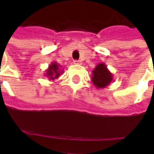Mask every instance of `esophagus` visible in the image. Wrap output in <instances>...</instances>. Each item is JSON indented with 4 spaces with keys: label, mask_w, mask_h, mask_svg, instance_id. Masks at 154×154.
Returning a JSON list of instances; mask_svg holds the SVG:
<instances>
[{
    "label": "esophagus",
    "mask_w": 154,
    "mask_h": 154,
    "mask_svg": "<svg viewBox=\"0 0 154 154\" xmlns=\"http://www.w3.org/2000/svg\"><path fill=\"white\" fill-rule=\"evenodd\" d=\"M73 63H74L75 65H81V64H82V62H81L80 60H75L74 61H73Z\"/></svg>",
    "instance_id": "esophagus-1"
}]
</instances>
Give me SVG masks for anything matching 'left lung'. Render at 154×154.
Masks as SVG:
<instances>
[{"instance_id": "8db88e82", "label": "left lung", "mask_w": 154, "mask_h": 154, "mask_svg": "<svg viewBox=\"0 0 154 154\" xmlns=\"http://www.w3.org/2000/svg\"><path fill=\"white\" fill-rule=\"evenodd\" d=\"M92 82L97 89H104L112 82V73L105 63H99L92 71Z\"/></svg>"}]
</instances>
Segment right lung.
Masks as SVG:
<instances>
[{
	"mask_svg": "<svg viewBox=\"0 0 154 154\" xmlns=\"http://www.w3.org/2000/svg\"><path fill=\"white\" fill-rule=\"evenodd\" d=\"M63 69H61V65L53 61L49 65V67L45 71V76H46L49 81H54L62 73Z\"/></svg>",
	"mask_w": 154,
	"mask_h": 154,
	"instance_id": "right-lung-1",
	"label": "right lung"
}]
</instances>
